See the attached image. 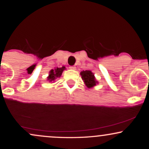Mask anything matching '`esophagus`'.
<instances>
[{"label": "esophagus", "instance_id": "34e87169", "mask_svg": "<svg viewBox=\"0 0 149 149\" xmlns=\"http://www.w3.org/2000/svg\"><path fill=\"white\" fill-rule=\"evenodd\" d=\"M69 68H70V69L76 70V66H70Z\"/></svg>", "mask_w": 149, "mask_h": 149}]
</instances>
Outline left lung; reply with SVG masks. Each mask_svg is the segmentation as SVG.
Here are the masks:
<instances>
[{
	"mask_svg": "<svg viewBox=\"0 0 149 149\" xmlns=\"http://www.w3.org/2000/svg\"><path fill=\"white\" fill-rule=\"evenodd\" d=\"M80 76L82 77V79L84 81L85 85L88 88H93L94 86L98 83L95 79V77L94 76L93 73L91 71H83L80 72Z\"/></svg>",
	"mask_w": 149,
	"mask_h": 149,
	"instance_id": "obj_1",
	"label": "left lung"
}]
</instances>
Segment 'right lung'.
I'll return each instance as SVG.
<instances>
[{"mask_svg":"<svg viewBox=\"0 0 149 149\" xmlns=\"http://www.w3.org/2000/svg\"><path fill=\"white\" fill-rule=\"evenodd\" d=\"M66 69L65 66H62L61 68H56L54 69H52L49 72V76L47 77V80L49 82L54 81L57 78H59L62 74L64 70Z\"/></svg>","mask_w":149,"mask_h":149,"instance_id":"obj_1","label":"right lung"}]
</instances>
